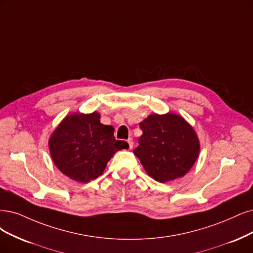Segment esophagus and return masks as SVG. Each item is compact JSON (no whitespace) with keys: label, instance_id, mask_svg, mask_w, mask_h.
<instances>
[{"label":"esophagus","instance_id":"esophagus-1","mask_svg":"<svg viewBox=\"0 0 253 253\" xmlns=\"http://www.w3.org/2000/svg\"><path fill=\"white\" fill-rule=\"evenodd\" d=\"M127 143H128V145H129V148L132 149V147H133V141H132V138H129L128 141H127Z\"/></svg>","mask_w":253,"mask_h":253}]
</instances>
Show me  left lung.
I'll list each match as a JSON object with an SVG mask.
<instances>
[{"label":"left lung","mask_w":253,"mask_h":253,"mask_svg":"<svg viewBox=\"0 0 253 253\" xmlns=\"http://www.w3.org/2000/svg\"><path fill=\"white\" fill-rule=\"evenodd\" d=\"M139 127L143 134L133 152L154 180H175L192 169L200 152V142L181 116L173 112L150 115Z\"/></svg>","instance_id":"8db88e82"}]
</instances>
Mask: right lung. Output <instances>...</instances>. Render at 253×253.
I'll list each match as a JSON object with an SVG mask.
<instances>
[{"label":"right lung","instance_id":"right-lung-1","mask_svg":"<svg viewBox=\"0 0 253 253\" xmlns=\"http://www.w3.org/2000/svg\"><path fill=\"white\" fill-rule=\"evenodd\" d=\"M100 118L97 111L74 112L60 122L49 138L55 166L77 182L98 178L116 152L129 148L126 142L117 141L115 128L101 124Z\"/></svg>","mask_w":253,"mask_h":253}]
</instances>
